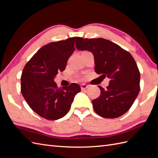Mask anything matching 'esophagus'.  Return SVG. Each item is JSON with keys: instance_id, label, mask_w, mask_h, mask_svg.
Listing matches in <instances>:
<instances>
[{"instance_id": "obj_1", "label": "esophagus", "mask_w": 158, "mask_h": 158, "mask_svg": "<svg viewBox=\"0 0 158 158\" xmlns=\"http://www.w3.org/2000/svg\"><path fill=\"white\" fill-rule=\"evenodd\" d=\"M88 87H89V85H86V84H82L81 85V88L82 90L86 89Z\"/></svg>"}]
</instances>
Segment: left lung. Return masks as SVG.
<instances>
[{
	"label": "left lung",
	"instance_id": "1",
	"mask_svg": "<svg viewBox=\"0 0 158 158\" xmlns=\"http://www.w3.org/2000/svg\"><path fill=\"white\" fill-rule=\"evenodd\" d=\"M79 51H91L95 71L110 79L106 89L99 86L101 94L92 101L96 114L105 118H116L125 114L140 90V73L131 55L118 44L103 38H77Z\"/></svg>",
	"mask_w": 158,
	"mask_h": 158
}]
</instances>
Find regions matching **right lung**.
<instances>
[{"mask_svg": "<svg viewBox=\"0 0 158 158\" xmlns=\"http://www.w3.org/2000/svg\"><path fill=\"white\" fill-rule=\"evenodd\" d=\"M77 38L44 45L23 69L21 94L32 110L46 119L56 120L65 115L75 96L81 91L77 83L59 89L54 81L58 72L65 69L67 60L75 51Z\"/></svg>", "mask_w": 158, "mask_h": 158, "instance_id": "add662e5", "label": "right lung"}]
</instances>
